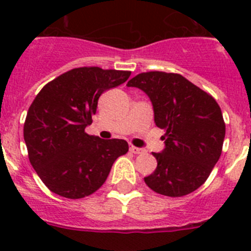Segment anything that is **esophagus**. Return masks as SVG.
<instances>
[{
	"instance_id": "esophagus-1",
	"label": "esophagus",
	"mask_w": 251,
	"mask_h": 251,
	"mask_svg": "<svg viewBox=\"0 0 251 251\" xmlns=\"http://www.w3.org/2000/svg\"><path fill=\"white\" fill-rule=\"evenodd\" d=\"M129 151L132 153H134V154H141V153L145 152V150H142V148H138V147H134V146H130Z\"/></svg>"
}]
</instances>
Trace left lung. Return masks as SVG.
<instances>
[{
	"mask_svg": "<svg viewBox=\"0 0 251 251\" xmlns=\"http://www.w3.org/2000/svg\"><path fill=\"white\" fill-rule=\"evenodd\" d=\"M127 86L150 97L154 123L165 129V148L152 154L157 168L145 182L157 194L181 197L205 183L221 156L225 122L208 93L174 73H141Z\"/></svg>",
	"mask_w": 251,
	"mask_h": 251,
	"instance_id": "1",
	"label": "left lung"
}]
</instances>
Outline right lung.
<instances>
[{
	"label": "right lung",
	"instance_id": "obj_1",
	"mask_svg": "<svg viewBox=\"0 0 251 251\" xmlns=\"http://www.w3.org/2000/svg\"><path fill=\"white\" fill-rule=\"evenodd\" d=\"M130 72L97 66L64 73L40 90L28 108L24 139L28 159L46 187L66 199L94 194L113 163L128 152L124 139L89 136L98 99L127 81Z\"/></svg>",
	"mask_w": 251,
	"mask_h": 251
}]
</instances>
